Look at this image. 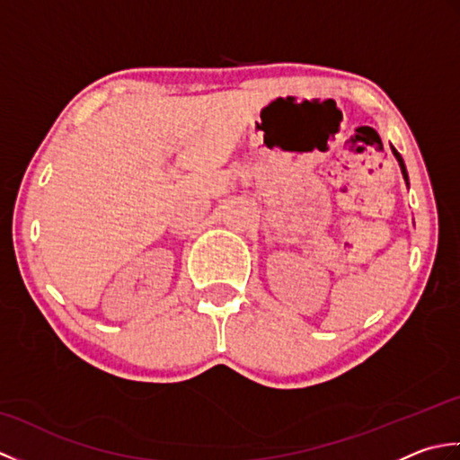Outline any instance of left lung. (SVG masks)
Instances as JSON below:
<instances>
[{
	"label": "left lung",
	"instance_id": "left-lung-1",
	"mask_svg": "<svg viewBox=\"0 0 460 460\" xmlns=\"http://www.w3.org/2000/svg\"><path fill=\"white\" fill-rule=\"evenodd\" d=\"M392 152H394V155L397 158V162H399V168H402V173H403V180H405V183L409 185V175H407V170H405V164H403V158L402 155H399V152L394 148L392 146Z\"/></svg>",
	"mask_w": 460,
	"mask_h": 460
}]
</instances>
